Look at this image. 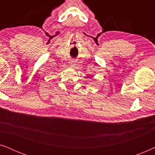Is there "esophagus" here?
<instances>
[{
    "instance_id": "1",
    "label": "esophagus",
    "mask_w": 155,
    "mask_h": 155,
    "mask_svg": "<svg viewBox=\"0 0 155 155\" xmlns=\"http://www.w3.org/2000/svg\"><path fill=\"white\" fill-rule=\"evenodd\" d=\"M71 65H72V66H73V65H74L75 64H74V63H71Z\"/></svg>"
}]
</instances>
